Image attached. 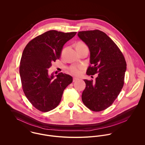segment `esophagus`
<instances>
[{"mask_svg": "<svg viewBox=\"0 0 145 145\" xmlns=\"http://www.w3.org/2000/svg\"><path fill=\"white\" fill-rule=\"evenodd\" d=\"M78 80H79V79L78 78H76V77H74V78H73V82H75L78 81Z\"/></svg>", "mask_w": 145, "mask_h": 145, "instance_id": "obj_1", "label": "esophagus"}]
</instances>
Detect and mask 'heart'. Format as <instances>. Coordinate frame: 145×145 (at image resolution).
<instances>
[{
    "label": "heart",
    "mask_w": 145,
    "mask_h": 145,
    "mask_svg": "<svg viewBox=\"0 0 145 145\" xmlns=\"http://www.w3.org/2000/svg\"><path fill=\"white\" fill-rule=\"evenodd\" d=\"M86 46V44L83 43V42H79L76 45V47H83ZM83 66L78 65H72L69 68L70 71L74 75H78L80 72V70L83 69Z\"/></svg>",
    "instance_id": "b5f03b06"
}]
</instances>
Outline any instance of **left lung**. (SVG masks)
Instances as JSON below:
<instances>
[{
    "label": "left lung",
    "instance_id": "8db88e82",
    "mask_svg": "<svg viewBox=\"0 0 145 145\" xmlns=\"http://www.w3.org/2000/svg\"><path fill=\"white\" fill-rule=\"evenodd\" d=\"M78 36L90 51L91 65L86 74L98 73L95 82L84 80L86 87L82 93V101L90 110L102 111L113 104L123 88L126 62L120 48L103 32L82 31Z\"/></svg>",
    "mask_w": 145,
    "mask_h": 145
}]
</instances>
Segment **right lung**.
<instances>
[{
	"instance_id": "right-lung-1",
	"label": "right lung",
	"mask_w": 145,
	"mask_h": 145,
	"mask_svg": "<svg viewBox=\"0 0 145 145\" xmlns=\"http://www.w3.org/2000/svg\"><path fill=\"white\" fill-rule=\"evenodd\" d=\"M76 32L48 31L29 42L24 48L20 74L24 93L38 110L47 112L59 104L65 89L72 82L71 76L48 74L52 62L61 57L63 45Z\"/></svg>"
}]
</instances>
